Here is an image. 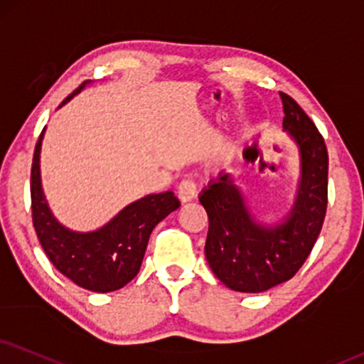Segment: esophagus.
<instances>
[{
    "label": "esophagus",
    "mask_w": 364,
    "mask_h": 364,
    "mask_svg": "<svg viewBox=\"0 0 364 364\" xmlns=\"http://www.w3.org/2000/svg\"><path fill=\"white\" fill-rule=\"evenodd\" d=\"M197 192H199V187H197V183L192 178H183L177 187V196L182 203L194 200L197 197Z\"/></svg>",
    "instance_id": "34e87169"
}]
</instances>
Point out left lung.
Returning a JSON list of instances; mask_svg holds the SVG:
<instances>
[{"label":"left lung","instance_id":"left-lung-1","mask_svg":"<svg viewBox=\"0 0 364 364\" xmlns=\"http://www.w3.org/2000/svg\"><path fill=\"white\" fill-rule=\"evenodd\" d=\"M284 102V128L297 141L302 181L294 209L285 223L264 228L250 216L243 196L230 173H221L199 200L209 218L205 258L224 285L258 294L290 280L316 245L327 210L329 156L314 121L289 94Z\"/></svg>","mask_w":364,"mask_h":364}]
</instances>
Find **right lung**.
Here are the masks:
<instances>
[{"label": "right lung", "instance_id": "obj_1", "mask_svg": "<svg viewBox=\"0 0 364 364\" xmlns=\"http://www.w3.org/2000/svg\"><path fill=\"white\" fill-rule=\"evenodd\" d=\"M84 86L86 82L67 96L62 105L73 100ZM43 132L35 145L30 178L31 219L40 245L53 267L82 289L100 294L118 290L140 272L154 228L181 203L170 191L151 194L127 205L101 230L92 232L69 231L52 216L42 192L40 146Z\"/></svg>", "mask_w": 364, "mask_h": 364}]
</instances>
